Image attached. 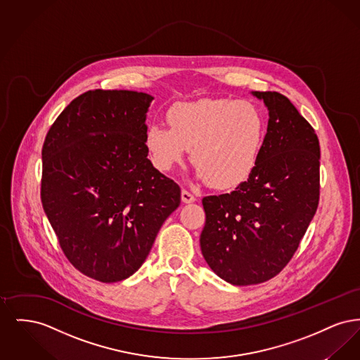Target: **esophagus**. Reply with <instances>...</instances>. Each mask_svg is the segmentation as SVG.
I'll use <instances>...</instances> for the list:
<instances>
[{"instance_id":"34e87169","label":"esophagus","mask_w":360,"mask_h":360,"mask_svg":"<svg viewBox=\"0 0 360 360\" xmlns=\"http://www.w3.org/2000/svg\"><path fill=\"white\" fill-rule=\"evenodd\" d=\"M182 201L185 202V204H191V202H194L195 201V197L188 191V190H182Z\"/></svg>"}]
</instances>
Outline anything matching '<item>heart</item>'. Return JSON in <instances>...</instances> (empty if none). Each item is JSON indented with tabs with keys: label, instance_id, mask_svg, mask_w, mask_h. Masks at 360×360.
I'll return each instance as SVG.
<instances>
[{
	"label": "heart",
	"instance_id": "obj_1",
	"mask_svg": "<svg viewBox=\"0 0 360 360\" xmlns=\"http://www.w3.org/2000/svg\"><path fill=\"white\" fill-rule=\"evenodd\" d=\"M169 127L153 124L146 148L159 172H170L188 150L200 179L212 188H238L257 169L266 120L248 101L204 98L176 103L166 113Z\"/></svg>",
	"mask_w": 360,
	"mask_h": 360
}]
</instances>
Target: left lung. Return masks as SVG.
Listing matches in <instances>:
<instances>
[{"mask_svg": "<svg viewBox=\"0 0 360 360\" xmlns=\"http://www.w3.org/2000/svg\"><path fill=\"white\" fill-rule=\"evenodd\" d=\"M254 94L270 110L257 169L232 193L202 198V255L238 286L266 282L286 267L320 200V143L313 127L283 94Z\"/></svg>", "mask_w": 360, "mask_h": 360, "instance_id": "8db88e82", "label": "left lung"}]
</instances>
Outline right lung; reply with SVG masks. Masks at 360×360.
I'll use <instances>...</instances> for the list:
<instances>
[{
  "mask_svg": "<svg viewBox=\"0 0 360 360\" xmlns=\"http://www.w3.org/2000/svg\"><path fill=\"white\" fill-rule=\"evenodd\" d=\"M151 101L131 90H89L43 144V209L70 263L103 283L136 271L181 204V188L147 158Z\"/></svg>",
  "mask_w": 360,
  "mask_h": 360,
  "instance_id": "add662e5",
  "label": "right lung"
}]
</instances>
